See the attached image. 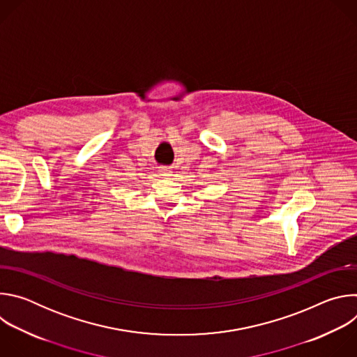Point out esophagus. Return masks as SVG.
I'll list each match as a JSON object with an SVG mask.
<instances>
[{
	"mask_svg": "<svg viewBox=\"0 0 357 357\" xmlns=\"http://www.w3.org/2000/svg\"><path fill=\"white\" fill-rule=\"evenodd\" d=\"M160 174L162 176H169L171 175V168L169 167H160Z\"/></svg>",
	"mask_w": 357,
	"mask_h": 357,
	"instance_id": "34e87169",
	"label": "esophagus"
}]
</instances>
